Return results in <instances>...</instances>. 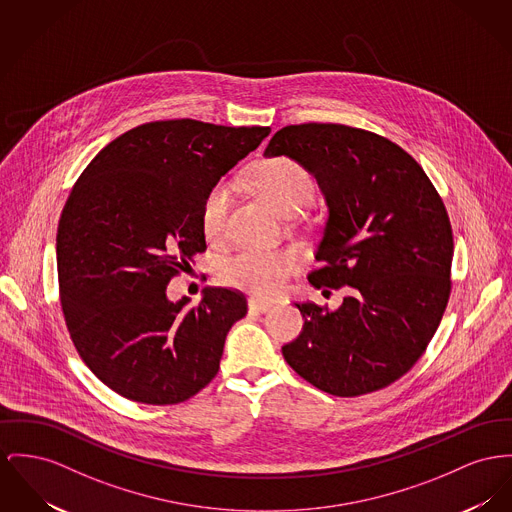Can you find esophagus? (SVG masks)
Here are the masks:
<instances>
[{"label":"esophagus","instance_id":"1","mask_svg":"<svg viewBox=\"0 0 512 512\" xmlns=\"http://www.w3.org/2000/svg\"><path fill=\"white\" fill-rule=\"evenodd\" d=\"M272 308L273 303H268V301H260V299H250V301H248V310H250V312H256V314L270 312Z\"/></svg>","mask_w":512,"mask_h":512}]
</instances>
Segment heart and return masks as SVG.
<instances>
[{"label": "heart", "mask_w": 512, "mask_h": 512, "mask_svg": "<svg viewBox=\"0 0 512 512\" xmlns=\"http://www.w3.org/2000/svg\"><path fill=\"white\" fill-rule=\"evenodd\" d=\"M248 180L254 190L283 215L301 209L314 190L312 174L299 161L289 157H275L258 163L248 174ZM233 192L235 188L231 180H219L205 194L202 229L211 242H219L227 233ZM295 266L297 254L293 250H262L246 246L221 262L219 277L227 285L248 289L258 295H272Z\"/></svg>", "instance_id": "b5f03b06"}]
</instances>
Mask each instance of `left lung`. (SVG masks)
Segmentation results:
<instances>
[{
    "label": "left lung",
    "mask_w": 512,
    "mask_h": 512,
    "mask_svg": "<svg viewBox=\"0 0 512 512\" xmlns=\"http://www.w3.org/2000/svg\"><path fill=\"white\" fill-rule=\"evenodd\" d=\"M266 157L299 161L328 219L310 285L347 287L340 308L295 303L305 318L283 357L334 396H361L406 375L435 336L450 295L452 227L417 161L373 132L341 124L287 126Z\"/></svg>",
    "instance_id": "obj_1"
}]
</instances>
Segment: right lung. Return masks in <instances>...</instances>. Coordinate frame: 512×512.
Wrapping results in <instances>:
<instances>
[{"mask_svg": "<svg viewBox=\"0 0 512 512\" xmlns=\"http://www.w3.org/2000/svg\"><path fill=\"white\" fill-rule=\"evenodd\" d=\"M270 132L190 118L141 124L75 182L56 237L60 301L77 353L120 396L169 406L217 375L244 295L205 287L190 307L167 285L205 250L209 188Z\"/></svg>", "mask_w": 512, "mask_h": 512, "instance_id": "right-lung-1", "label": "right lung"}]
</instances>
